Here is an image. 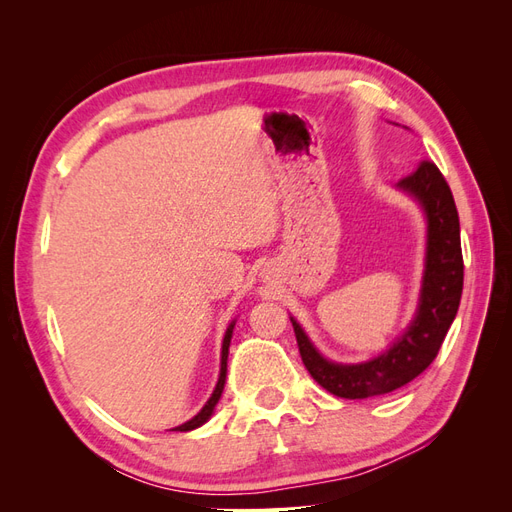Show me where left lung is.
I'll list each match as a JSON object with an SVG mask.
<instances>
[{
	"mask_svg": "<svg viewBox=\"0 0 512 512\" xmlns=\"http://www.w3.org/2000/svg\"><path fill=\"white\" fill-rule=\"evenodd\" d=\"M397 188L414 196L427 215L423 288L416 316L406 333L376 359L342 365L324 359L307 339L301 324L290 318L303 365L322 389L344 399H367L391 393L423 374L438 356L459 309L463 256L459 215L451 188L440 168L429 160H423L414 173L399 179Z\"/></svg>",
	"mask_w": 512,
	"mask_h": 512,
	"instance_id": "8db88e82",
	"label": "left lung"
}]
</instances>
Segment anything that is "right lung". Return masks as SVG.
<instances>
[{"label": "right lung", "instance_id": "add662e5", "mask_svg": "<svg viewBox=\"0 0 512 512\" xmlns=\"http://www.w3.org/2000/svg\"><path fill=\"white\" fill-rule=\"evenodd\" d=\"M232 329H235V322H230V327L226 329V335H224V342H222V361H220V378H218V384H215V389L209 397L207 404L203 406V410H200L194 418H190L188 423H183L179 427H175L173 431H192L200 425H205L213 410H215V404H218L220 397H222V391H224V382H226V361H228V348H230V337H232Z\"/></svg>", "mask_w": 512, "mask_h": 512}]
</instances>
